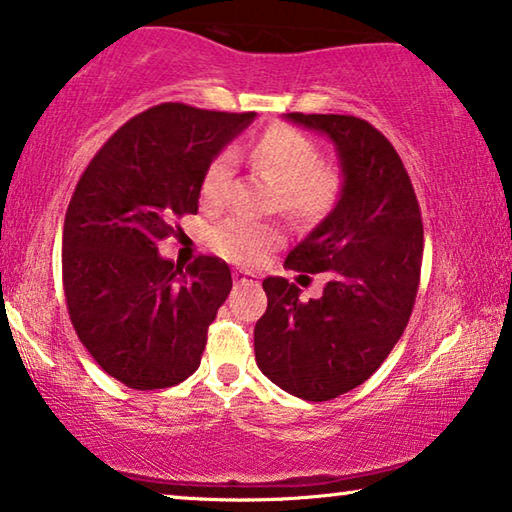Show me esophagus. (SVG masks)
Here are the masks:
<instances>
[{"instance_id": "1", "label": "esophagus", "mask_w": 512, "mask_h": 512, "mask_svg": "<svg viewBox=\"0 0 512 512\" xmlns=\"http://www.w3.org/2000/svg\"><path fill=\"white\" fill-rule=\"evenodd\" d=\"M232 278L236 285H259L257 276H253V273H246V271H234Z\"/></svg>"}]
</instances>
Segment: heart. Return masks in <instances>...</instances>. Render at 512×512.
I'll return each mask as SVG.
<instances>
[{
	"label": "heart",
	"instance_id": "b5f03b06",
	"mask_svg": "<svg viewBox=\"0 0 512 512\" xmlns=\"http://www.w3.org/2000/svg\"><path fill=\"white\" fill-rule=\"evenodd\" d=\"M250 160L266 179L282 190V207L299 216H319L331 207L340 190V177L322 163L319 147L308 135L289 126H273L250 149ZM234 172V151H220L211 160L202 179V200L220 204L225 200ZM280 241L271 225L234 216L213 227L211 243L218 253L241 264H255Z\"/></svg>",
	"mask_w": 512,
	"mask_h": 512
}]
</instances>
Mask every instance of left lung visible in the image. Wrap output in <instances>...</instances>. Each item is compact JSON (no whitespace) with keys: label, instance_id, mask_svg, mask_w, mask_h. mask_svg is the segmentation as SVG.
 I'll use <instances>...</instances> for the list:
<instances>
[{"label":"left lung","instance_id":"1","mask_svg":"<svg viewBox=\"0 0 512 512\" xmlns=\"http://www.w3.org/2000/svg\"><path fill=\"white\" fill-rule=\"evenodd\" d=\"M285 119L335 144L342 188L285 259L292 271L326 273L324 294L303 303L294 282L266 278L255 361L282 391L324 402L370 379L404 333L421 280L423 220L398 151L375 126L349 114Z\"/></svg>","mask_w":512,"mask_h":512}]
</instances>
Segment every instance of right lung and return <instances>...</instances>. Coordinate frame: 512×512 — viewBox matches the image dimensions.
Instances as JSON below:
<instances>
[{"instance_id": "right-lung-1", "label": "right lung", "mask_w": 512, "mask_h": 512, "mask_svg": "<svg viewBox=\"0 0 512 512\" xmlns=\"http://www.w3.org/2000/svg\"><path fill=\"white\" fill-rule=\"evenodd\" d=\"M253 119L156 105L126 121L75 186L61 241L68 315L94 361L128 388H167L200 368L230 266L200 255L183 271L158 241L197 213L209 163Z\"/></svg>"}]
</instances>
